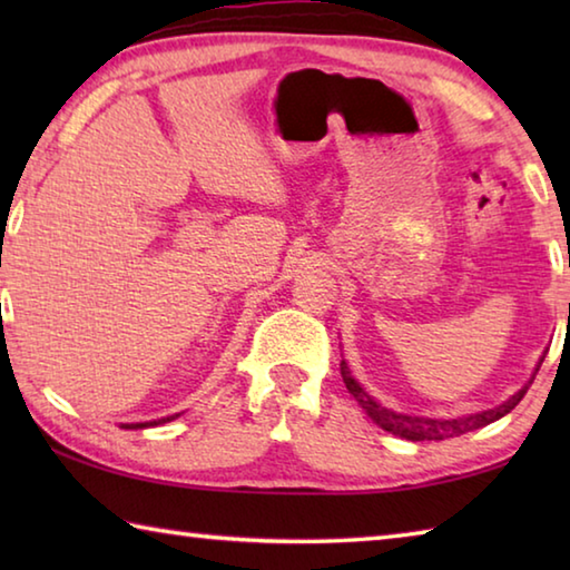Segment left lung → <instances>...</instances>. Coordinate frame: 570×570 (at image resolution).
<instances>
[{
  "label": "left lung",
  "instance_id": "obj_1",
  "mask_svg": "<svg viewBox=\"0 0 570 570\" xmlns=\"http://www.w3.org/2000/svg\"><path fill=\"white\" fill-rule=\"evenodd\" d=\"M543 364V356H540L538 366ZM538 366H535V374H538ZM342 370V380L346 384V390H350L352 397L362 404V410L370 414V417L380 424L382 430L392 432V435L404 438V440H412V442H420V440H448V438H460L465 435V432L472 430H480L485 428V424L495 422L500 417H505V414L515 407V404L525 397V392L530 384H533L535 374L530 377V382L525 387H520L513 397L505 400L503 404H498L493 410H485V412H475V414H465V417H455V420H442V417H414V414H402V412H394L382 407L377 400H372L370 394L364 392V387L360 382L352 377L350 366L342 360L340 364Z\"/></svg>",
  "mask_w": 570,
  "mask_h": 570
}]
</instances>
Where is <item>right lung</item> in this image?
I'll return each mask as SVG.
<instances>
[{"label": "right lung", "mask_w": 570, "mask_h": 570, "mask_svg": "<svg viewBox=\"0 0 570 570\" xmlns=\"http://www.w3.org/2000/svg\"><path fill=\"white\" fill-rule=\"evenodd\" d=\"M178 414H170V417H160V420H153V422H135V424H122L125 430H142V428H153V424H163V422H170L176 420Z\"/></svg>", "instance_id": "right-lung-1"}]
</instances>
